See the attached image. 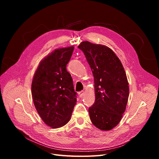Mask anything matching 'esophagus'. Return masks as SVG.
I'll return each instance as SVG.
<instances>
[{
    "label": "esophagus",
    "instance_id": "34e87169",
    "mask_svg": "<svg viewBox=\"0 0 159 159\" xmlns=\"http://www.w3.org/2000/svg\"><path fill=\"white\" fill-rule=\"evenodd\" d=\"M84 92L83 91H80V92H79V96H80V98H82L83 96H84Z\"/></svg>",
    "mask_w": 159,
    "mask_h": 159
}]
</instances>
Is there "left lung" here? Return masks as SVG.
<instances>
[{
	"label": "left lung",
	"instance_id": "obj_1",
	"mask_svg": "<svg viewBox=\"0 0 159 159\" xmlns=\"http://www.w3.org/2000/svg\"><path fill=\"white\" fill-rule=\"evenodd\" d=\"M78 48L85 55L95 82V103L89 108L91 122L97 128L111 130L126 110L129 86L119 58L106 46L82 42Z\"/></svg>",
	"mask_w": 159,
	"mask_h": 159
}]
</instances>
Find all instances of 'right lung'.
<instances>
[{"label": "right lung", "instance_id": "right-lung-1", "mask_svg": "<svg viewBox=\"0 0 159 159\" xmlns=\"http://www.w3.org/2000/svg\"><path fill=\"white\" fill-rule=\"evenodd\" d=\"M73 49V46L55 49L40 62L33 78V103L44 122L52 128L70 121L77 102L73 80L66 70Z\"/></svg>", "mask_w": 159, "mask_h": 159}]
</instances>
